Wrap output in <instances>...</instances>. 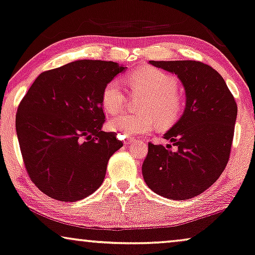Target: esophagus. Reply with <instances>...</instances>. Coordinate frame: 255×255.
Here are the masks:
<instances>
[{"instance_id":"esophagus-1","label":"esophagus","mask_w":255,"mask_h":255,"mask_svg":"<svg viewBox=\"0 0 255 255\" xmlns=\"http://www.w3.org/2000/svg\"><path fill=\"white\" fill-rule=\"evenodd\" d=\"M134 140H135L134 137H126L124 142H125L126 144H129V143H131V142H134Z\"/></svg>"}]
</instances>
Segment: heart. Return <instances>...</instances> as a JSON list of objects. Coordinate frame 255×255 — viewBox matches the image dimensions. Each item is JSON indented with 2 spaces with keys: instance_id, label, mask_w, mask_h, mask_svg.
<instances>
[{
  "instance_id": "1",
  "label": "heart",
  "mask_w": 255,
  "mask_h": 255,
  "mask_svg": "<svg viewBox=\"0 0 255 255\" xmlns=\"http://www.w3.org/2000/svg\"><path fill=\"white\" fill-rule=\"evenodd\" d=\"M130 89L146 95L140 106V114H125L109 122V127L122 136L142 135L157 124L167 128L175 124L183 111V100L176 90L178 81L169 74L155 68H142L129 77ZM126 96L121 83L112 80L104 87L101 102L109 114H118L125 107Z\"/></svg>"
}]
</instances>
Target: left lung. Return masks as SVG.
Returning a JSON list of instances; mask_svg holds the SVG:
<instances>
[{"instance_id": "8db88e82", "label": "left lung", "mask_w": 255, "mask_h": 255, "mask_svg": "<svg viewBox=\"0 0 255 255\" xmlns=\"http://www.w3.org/2000/svg\"><path fill=\"white\" fill-rule=\"evenodd\" d=\"M178 75L186 92L180 120L163 135L173 144L148 143L144 182L170 200H187L219 179L230 159L238 106L217 70L199 61H149ZM175 145V150L171 147Z\"/></svg>"}]
</instances>
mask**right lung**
<instances>
[{"label": "right lung", "instance_id": "right-lung-1", "mask_svg": "<svg viewBox=\"0 0 255 255\" xmlns=\"http://www.w3.org/2000/svg\"><path fill=\"white\" fill-rule=\"evenodd\" d=\"M126 67L81 60L36 77L16 113V133L27 173L50 198L73 202L104 182L109 157L122 147L105 124L104 87Z\"/></svg>", "mask_w": 255, "mask_h": 255}]
</instances>
